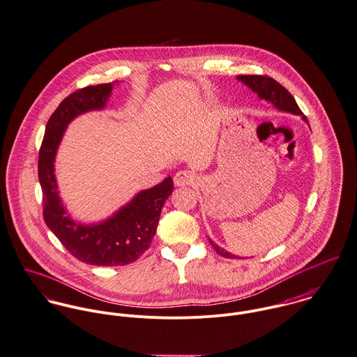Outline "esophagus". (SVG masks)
<instances>
[{
    "label": "esophagus",
    "mask_w": 357,
    "mask_h": 357,
    "mask_svg": "<svg viewBox=\"0 0 357 357\" xmlns=\"http://www.w3.org/2000/svg\"><path fill=\"white\" fill-rule=\"evenodd\" d=\"M196 181V176L192 171H179L176 172V175L174 176V183L178 188H183V186H189L193 185Z\"/></svg>",
    "instance_id": "obj_1"
}]
</instances>
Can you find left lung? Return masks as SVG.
<instances>
[{"mask_svg": "<svg viewBox=\"0 0 357 357\" xmlns=\"http://www.w3.org/2000/svg\"><path fill=\"white\" fill-rule=\"evenodd\" d=\"M237 79L245 83L252 91L257 93L259 98L271 102L279 111L290 112L293 115H300L308 123V120L304 116L301 109L298 108L294 97L280 83H278L277 80L273 79L270 77H266V75L264 77L263 75H238ZM209 242L213 246V249L216 250V253H219L220 256L227 257V259L238 257L236 255L225 250L223 248L218 246L211 239H209Z\"/></svg>", "mask_w": 357, "mask_h": 357, "instance_id": "left-lung-1", "label": "left lung"}]
</instances>
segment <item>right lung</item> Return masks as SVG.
Returning a JSON list of instances; mask_svg holds the SVG:
<instances>
[{
	"label": "right lung",
	"mask_w": 357,
	"mask_h": 357,
	"mask_svg": "<svg viewBox=\"0 0 357 357\" xmlns=\"http://www.w3.org/2000/svg\"><path fill=\"white\" fill-rule=\"evenodd\" d=\"M114 83L87 86L64 98L45 128L38 158L43 219L50 231L79 261L116 267L134 263L149 246L159 225L165 199L174 190L171 176L142 190L109 219L82 225L70 218L57 192L54 159L67 126L84 112L104 109Z\"/></svg>",
	"instance_id": "obj_1"
}]
</instances>
